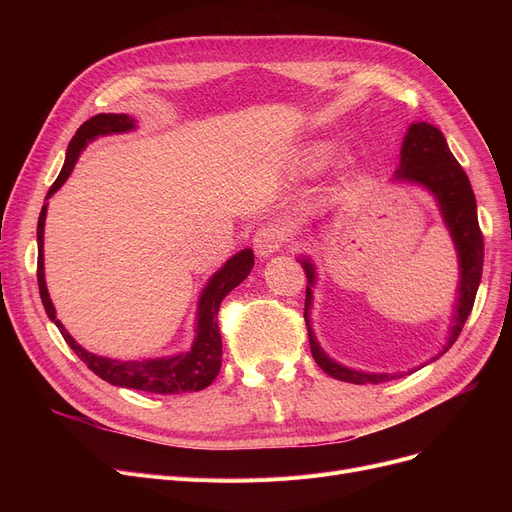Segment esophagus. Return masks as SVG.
<instances>
[{"label": "esophagus", "mask_w": 512, "mask_h": 512, "mask_svg": "<svg viewBox=\"0 0 512 512\" xmlns=\"http://www.w3.org/2000/svg\"><path fill=\"white\" fill-rule=\"evenodd\" d=\"M286 236H288V230L282 224L267 222V224L259 226L255 232V238H253L255 253L259 257H270V255L278 253Z\"/></svg>", "instance_id": "34e87169"}]
</instances>
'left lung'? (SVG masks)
<instances>
[{"mask_svg": "<svg viewBox=\"0 0 512 512\" xmlns=\"http://www.w3.org/2000/svg\"><path fill=\"white\" fill-rule=\"evenodd\" d=\"M394 180L421 184L436 197L440 211H442V218L446 222V228L450 230V236L454 240L456 253H459V270H461L459 297H456V303H454L450 336H448V342L442 351V353H446L448 348L456 342V338H459L465 321L473 309L475 294H477V288L481 282V270H483V236H481L479 222H477V205H475L473 188H471V182H469L465 170L450 153L444 134L436 126L427 124V122H415L409 126V132L405 134V141H402L400 166L394 172ZM299 261L303 263L307 280H309L307 292H305L307 294L305 297V321H307V330H309L311 355H313L315 363L328 375H332V378H336L340 382H348V384H380V382H390L394 378H402V373H367V371L348 369V367L332 361L324 351H321V346L313 336L311 321H309V311H311V301H313V284H315V267L309 259H299ZM438 357H434V359H438Z\"/></svg>", "mask_w": 512, "mask_h": 512, "instance_id": "1", "label": "left lung"}]
</instances>
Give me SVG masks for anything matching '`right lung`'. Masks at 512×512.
Instances as JSON below:
<instances>
[{
	"label": "right lung",
	"instance_id": "obj_1",
	"mask_svg": "<svg viewBox=\"0 0 512 512\" xmlns=\"http://www.w3.org/2000/svg\"><path fill=\"white\" fill-rule=\"evenodd\" d=\"M134 128V120L126 114H97L91 120H87L83 126L76 130L72 137L66 161L60 176L51 184L49 193L45 199H49L58 188L68 180L70 172L74 170L76 159L87 147L89 141L101 137V134H114V132H128ZM45 215H47V203L41 209L39 224H37V282H39V294L45 307L47 317L58 326L64 340L70 344L76 357L87 363V367L99 375L101 380L110 382L112 386L120 388H132L143 390L153 394H182V392H199L207 388L215 375L220 373L222 367V336L218 326V311L226 294L234 290L242 280H245L253 265L255 257L251 249H242L234 257H230L224 267L211 276L207 286L203 288L197 307V330H195V342L191 351L164 357V359H145V361H116L107 357H97L83 346L76 344V340L68 334V330L62 326V321L56 317V309L49 299V292L45 286V267H43V232H45Z\"/></svg>",
	"mask_w": 512,
	"mask_h": 512
}]
</instances>
